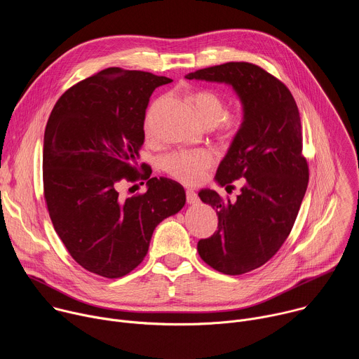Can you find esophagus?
<instances>
[{
    "mask_svg": "<svg viewBox=\"0 0 359 359\" xmlns=\"http://www.w3.org/2000/svg\"><path fill=\"white\" fill-rule=\"evenodd\" d=\"M186 198H187V203L189 204H197L198 203V196L196 191L193 190H187L186 191Z\"/></svg>",
    "mask_w": 359,
    "mask_h": 359,
    "instance_id": "34e87169",
    "label": "esophagus"
}]
</instances>
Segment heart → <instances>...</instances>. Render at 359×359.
I'll use <instances>...</instances> for the list:
<instances>
[{
  "label": "heart",
  "mask_w": 359,
  "mask_h": 359,
  "mask_svg": "<svg viewBox=\"0 0 359 359\" xmlns=\"http://www.w3.org/2000/svg\"><path fill=\"white\" fill-rule=\"evenodd\" d=\"M193 102L198 112L200 119L209 125H217L226 115V104L222 97L212 92H198ZM240 121L237 118H227L223 122V128L230 133L238 129ZM149 132V125H147ZM217 156L213 150L197 149V150H182L169 155L163 161V169L173 179L184 184H197L206 177L208 170L215 166Z\"/></svg>",
  "instance_id": "b5f03b06"
}]
</instances>
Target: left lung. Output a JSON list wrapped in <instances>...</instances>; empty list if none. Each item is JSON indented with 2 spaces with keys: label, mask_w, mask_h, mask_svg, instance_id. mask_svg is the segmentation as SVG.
<instances>
[{
  "label": "left lung",
  "mask_w": 359,
  "mask_h": 359,
  "mask_svg": "<svg viewBox=\"0 0 359 359\" xmlns=\"http://www.w3.org/2000/svg\"><path fill=\"white\" fill-rule=\"evenodd\" d=\"M186 79L229 85L238 96L243 121L215 182L230 187L241 179L236 201L216 190L198 197L219 217V230L200 240L201 260L215 270L237 276L267 263L288 237L309 184L301 155L299 112L288 88L257 65L227 62L190 72Z\"/></svg>",
  "instance_id": "obj_1"
}]
</instances>
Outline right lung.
<instances>
[{
	"label": "right lung",
	"mask_w": 359,
	"mask_h": 359,
	"mask_svg": "<svg viewBox=\"0 0 359 359\" xmlns=\"http://www.w3.org/2000/svg\"><path fill=\"white\" fill-rule=\"evenodd\" d=\"M169 82L108 68L69 88L48 119L42 169L49 217L72 259L97 276L118 278L136 269L158 224L186 203L182 184L150 177L147 166L146 191L121 193L123 179L139 177L149 97Z\"/></svg>",
	"instance_id": "add662e5"
}]
</instances>
